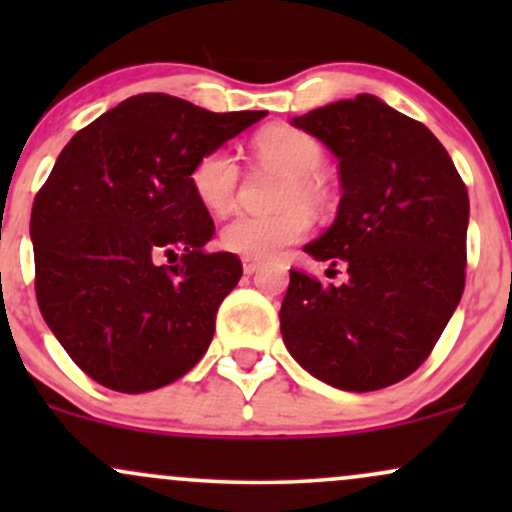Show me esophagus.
Wrapping results in <instances>:
<instances>
[{"instance_id": "esophagus-1", "label": "esophagus", "mask_w": 512, "mask_h": 512, "mask_svg": "<svg viewBox=\"0 0 512 512\" xmlns=\"http://www.w3.org/2000/svg\"><path fill=\"white\" fill-rule=\"evenodd\" d=\"M262 269V262H255V260H245L243 262V272L248 274V276H252V274H257Z\"/></svg>"}]
</instances>
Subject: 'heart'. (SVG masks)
Returning <instances> with one entry per match:
<instances>
[{"label": "heart", "mask_w": 512, "mask_h": 512, "mask_svg": "<svg viewBox=\"0 0 512 512\" xmlns=\"http://www.w3.org/2000/svg\"><path fill=\"white\" fill-rule=\"evenodd\" d=\"M252 151L262 163L289 170V180L281 192V204L289 209L272 216H236L223 226L221 245L248 260H272L281 248L296 243L308 233L310 216L301 202H322V185L317 173L325 166V149L308 132L289 125H272L264 127L252 139ZM190 182L204 209H209L211 214H226L236 202L240 182L236 156L228 149L209 151L192 166Z\"/></svg>", "instance_id": "1"}]
</instances>
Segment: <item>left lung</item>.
Instances as JSON below:
<instances>
[{"instance_id":"8db88e82","label":"left lung","mask_w":512,"mask_h":512,"mask_svg":"<svg viewBox=\"0 0 512 512\" xmlns=\"http://www.w3.org/2000/svg\"><path fill=\"white\" fill-rule=\"evenodd\" d=\"M339 161L337 219L305 245L344 284L291 269L281 337L301 366L346 392L395 385L426 361L464 291L467 187L421 122L370 93L293 117Z\"/></svg>"}]
</instances>
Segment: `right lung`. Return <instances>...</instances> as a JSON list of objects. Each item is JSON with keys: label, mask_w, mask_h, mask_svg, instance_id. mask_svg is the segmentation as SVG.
Masks as SVG:
<instances>
[{"label": "right lung", "mask_w": 512, "mask_h": 512, "mask_svg": "<svg viewBox=\"0 0 512 512\" xmlns=\"http://www.w3.org/2000/svg\"><path fill=\"white\" fill-rule=\"evenodd\" d=\"M264 115L139 93L57 156L31 211L35 296L88 378L139 395L175 383L207 354L243 264L204 250L214 221L190 173Z\"/></svg>", "instance_id": "right-lung-1"}]
</instances>
